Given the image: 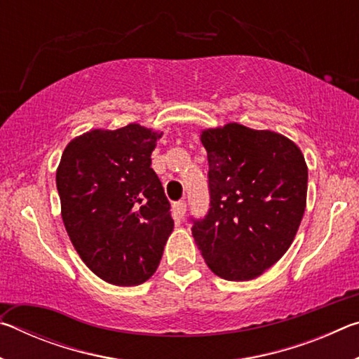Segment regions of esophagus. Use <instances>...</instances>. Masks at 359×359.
I'll return each mask as SVG.
<instances>
[{
	"label": "esophagus",
	"mask_w": 359,
	"mask_h": 359,
	"mask_svg": "<svg viewBox=\"0 0 359 359\" xmlns=\"http://www.w3.org/2000/svg\"><path fill=\"white\" fill-rule=\"evenodd\" d=\"M185 212H187V204H185V201L174 203V214H175V215H177L179 218H184Z\"/></svg>",
	"instance_id": "34e87169"
}]
</instances>
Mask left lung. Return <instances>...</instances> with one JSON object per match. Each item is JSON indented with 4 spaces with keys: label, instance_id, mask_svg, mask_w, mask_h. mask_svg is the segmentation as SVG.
<instances>
[{
    "label": "left lung",
    "instance_id": "8db88e82",
    "mask_svg": "<svg viewBox=\"0 0 359 359\" xmlns=\"http://www.w3.org/2000/svg\"><path fill=\"white\" fill-rule=\"evenodd\" d=\"M201 142L210 209L204 218H191L194 242L214 274L252 280L294 239L306 209V160L288 137L239 123L204 130Z\"/></svg>",
    "mask_w": 359,
    "mask_h": 359
}]
</instances>
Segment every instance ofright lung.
Returning <instances> with one entry per match:
<instances>
[{"mask_svg":"<svg viewBox=\"0 0 359 359\" xmlns=\"http://www.w3.org/2000/svg\"><path fill=\"white\" fill-rule=\"evenodd\" d=\"M161 135L137 123L92 130L62 155L57 188L65 228L83 263L107 283L149 280L172 233L171 204L150 168Z\"/></svg>","mask_w":359,"mask_h":359,"instance_id":"1","label":"right lung"}]
</instances>
